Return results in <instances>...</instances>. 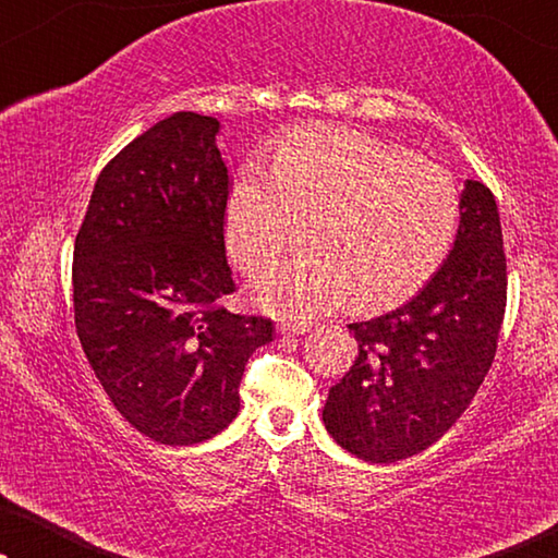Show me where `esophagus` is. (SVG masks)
<instances>
[{"mask_svg": "<svg viewBox=\"0 0 558 558\" xmlns=\"http://www.w3.org/2000/svg\"><path fill=\"white\" fill-rule=\"evenodd\" d=\"M310 330V323H296V325H279L277 332L284 335V338H292V335H304Z\"/></svg>", "mask_w": 558, "mask_h": 558, "instance_id": "obj_1", "label": "esophagus"}]
</instances>
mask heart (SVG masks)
<instances>
[{
	"label": "heart",
	"mask_w": 558,
	"mask_h": 558,
	"mask_svg": "<svg viewBox=\"0 0 558 558\" xmlns=\"http://www.w3.org/2000/svg\"><path fill=\"white\" fill-rule=\"evenodd\" d=\"M460 190L445 167L414 149L345 126H307L274 155L251 159L226 197L228 254L254 271L310 220V254L256 274L251 300L292 323H310L355 294L361 307H388L437 271L454 239Z\"/></svg>",
	"instance_id": "b5f03b06"
}]
</instances>
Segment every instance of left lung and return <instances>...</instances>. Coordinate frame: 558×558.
I'll list each match as a JSON object with an SVG mask.
<instances>
[{
  "instance_id": "8db88e82",
  "label": "left lung",
  "mask_w": 558,
  "mask_h": 558,
  "mask_svg": "<svg viewBox=\"0 0 558 558\" xmlns=\"http://www.w3.org/2000/svg\"><path fill=\"white\" fill-rule=\"evenodd\" d=\"M498 205L483 182L460 195L454 246L403 307L348 325L357 357L330 388L323 422L365 462H399L445 437L475 399L506 315Z\"/></svg>"
}]
</instances>
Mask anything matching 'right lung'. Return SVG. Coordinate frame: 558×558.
I'll return each instance as SVG.
<instances>
[{
	"instance_id": "add662e5",
	"label": "right lung",
	"mask_w": 558,
	"mask_h": 558,
	"mask_svg": "<svg viewBox=\"0 0 558 558\" xmlns=\"http://www.w3.org/2000/svg\"><path fill=\"white\" fill-rule=\"evenodd\" d=\"M220 121L178 111L98 174L73 251L83 353L121 416L159 445L216 437L271 319L233 315L226 262L228 167Z\"/></svg>"
}]
</instances>
